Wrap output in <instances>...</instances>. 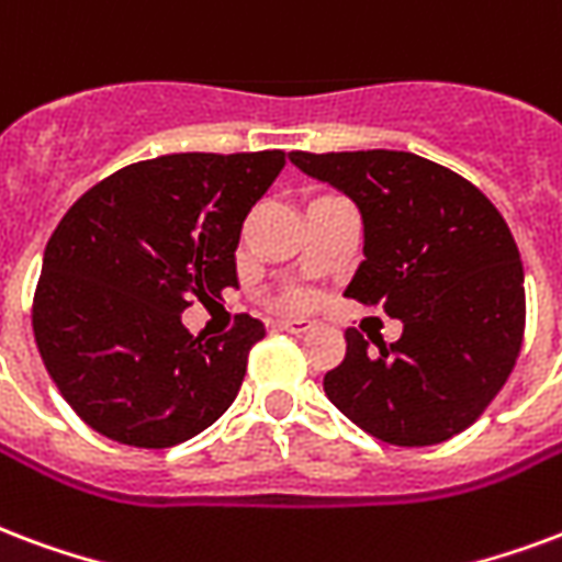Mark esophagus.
<instances>
[{
	"instance_id": "34e87169",
	"label": "esophagus",
	"mask_w": 562,
	"mask_h": 562,
	"mask_svg": "<svg viewBox=\"0 0 562 562\" xmlns=\"http://www.w3.org/2000/svg\"><path fill=\"white\" fill-rule=\"evenodd\" d=\"M277 327L285 330V334H310V330H313V322H306V318H280Z\"/></svg>"
}]
</instances>
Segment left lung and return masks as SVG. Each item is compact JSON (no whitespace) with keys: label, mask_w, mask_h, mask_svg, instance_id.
<instances>
[{"label":"left lung","mask_w":562,"mask_h":562,"mask_svg":"<svg viewBox=\"0 0 562 562\" xmlns=\"http://www.w3.org/2000/svg\"><path fill=\"white\" fill-rule=\"evenodd\" d=\"M292 164L351 196L363 256L345 297L402 318L396 342L345 330L324 393L372 438L431 447L482 417L525 339V268L482 190L411 151H292Z\"/></svg>","instance_id":"left-lung-1"}]
</instances>
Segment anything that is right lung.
<instances>
[{"label": "right lung", "instance_id": "right-lung-1", "mask_svg": "<svg viewBox=\"0 0 562 562\" xmlns=\"http://www.w3.org/2000/svg\"><path fill=\"white\" fill-rule=\"evenodd\" d=\"M285 151L164 154L82 193L44 249L32 301L37 351L77 417L139 450H166L226 414L265 324L235 315L193 336L181 313L238 289L249 207Z\"/></svg>", "mask_w": 562, "mask_h": 562}]
</instances>
